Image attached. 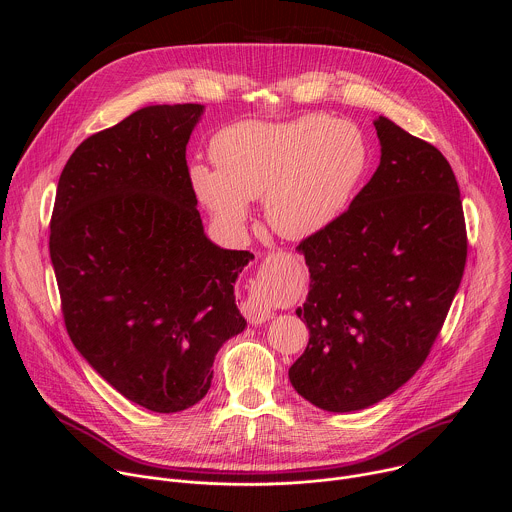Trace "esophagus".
<instances>
[{
    "label": "esophagus",
    "instance_id": "esophagus-1",
    "mask_svg": "<svg viewBox=\"0 0 512 512\" xmlns=\"http://www.w3.org/2000/svg\"><path fill=\"white\" fill-rule=\"evenodd\" d=\"M241 312L245 314V318L251 324H263L271 318V308L267 306V302H263L259 296H249L243 304H241Z\"/></svg>",
    "mask_w": 512,
    "mask_h": 512
}]
</instances>
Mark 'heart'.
<instances>
[{
  "label": "heart",
  "mask_w": 512,
  "mask_h": 512,
  "mask_svg": "<svg viewBox=\"0 0 512 512\" xmlns=\"http://www.w3.org/2000/svg\"><path fill=\"white\" fill-rule=\"evenodd\" d=\"M218 168H190L196 196L229 229H241L249 200L265 198L267 223L287 239L330 227L369 168V145L350 123L308 115L289 123L247 121L212 143Z\"/></svg>",
  "instance_id": "1"
}]
</instances>
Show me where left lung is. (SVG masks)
<instances>
[{"mask_svg": "<svg viewBox=\"0 0 512 512\" xmlns=\"http://www.w3.org/2000/svg\"><path fill=\"white\" fill-rule=\"evenodd\" d=\"M381 164L336 221L300 243L310 330L289 381L312 405L358 411L425 362L460 287L468 237L452 166L431 143L375 119Z\"/></svg>", "mask_w": 512, "mask_h": 512, "instance_id": "obj_1", "label": "left lung"}]
</instances>
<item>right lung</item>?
<instances>
[{
    "instance_id": "right-lung-1",
    "label": "right lung",
    "mask_w": 512,
    "mask_h": 512,
    "mask_svg": "<svg viewBox=\"0 0 512 512\" xmlns=\"http://www.w3.org/2000/svg\"><path fill=\"white\" fill-rule=\"evenodd\" d=\"M204 107L152 105L68 158L50 218L66 332L125 399L176 413L210 389L214 356L247 322L235 281L249 251L214 245L186 145Z\"/></svg>"
}]
</instances>
